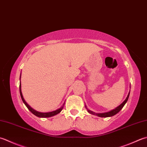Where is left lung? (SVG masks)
<instances>
[{
	"mask_svg": "<svg viewBox=\"0 0 147 147\" xmlns=\"http://www.w3.org/2000/svg\"><path fill=\"white\" fill-rule=\"evenodd\" d=\"M129 94H130V91H129V92L127 95V97H126V99L124 100V101H123L122 103V104H120L119 106H117V108L113 109V110H111L110 111H108V112H105V113H95V112L91 111L90 110H88V109L87 108V106H86V105H85V108H87V110L88 113L92 114V115H97V116H98L99 117H112V116H114L115 115H116L117 113H119V112L122 110V108L125 105V103L127 102V100L129 99Z\"/></svg>",
	"mask_w": 147,
	"mask_h": 147,
	"instance_id": "1",
	"label": "left lung"
}]
</instances>
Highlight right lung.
<instances>
[{
    "label": "right lung",
    "mask_w": 147,
    "mask_h": 147,
    "mask_svg": "<svg viewBox=\"0 0 147 147\" xmlns=\"http://www.w3.org/2000/svg\"><path fill=\"white\" fill-rule=\"evenodd\" d=\"M20 79H21V74H20ZM20 96H21L22 97V99L23 100V102H24V104L25 105V106H27V108L30 111V112L32 113H33L34 115H36V117H38L40 118H48V117H53L56 115L58 113H59L60 111L62 110L63 108H64V106L65 105V102H64V104L62 105V106L60 107V108L57 109V110L53 111H50V112H46V113H42V112H39V111H37L35 110H34L33 108H32L30 106L28 105L27 102L25 101L24 97H23V95H22V89H21V82L20 83Z\"/></svg>",
    "instance_id": "right-lung-1"
}]
</instances>
